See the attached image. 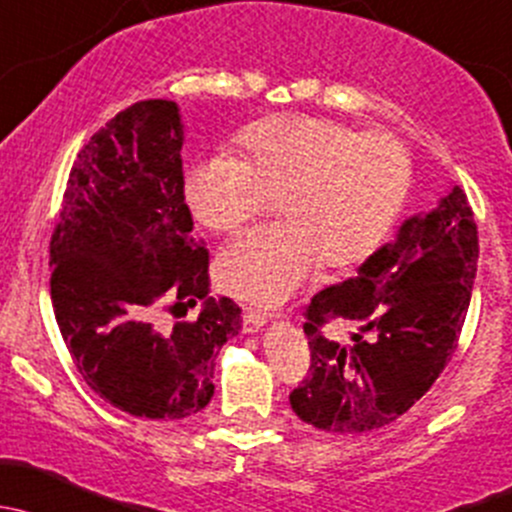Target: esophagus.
<instances>
[{
  "label": "esophagus",
  "instance_id": "obj_1",
  "mask_svg": "<svg viewBox=\"0 0 512 512\" xmlns=\"http://www.w3.org/2000/svg\"><path fill=\"white\" fill-rule=\"evenodd\" d=\"M263 325H266V313H258L251 308L244 310V333H258Z\"/></svg>",
  "mask_w": 512,
  "mask_h": 512
}]
</instances>
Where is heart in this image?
I'll list each match as a JSON object with an SVG mask.
<instances>
[{
	"label": "heart",
	"instance_id": "heart-1",
	"mask_svg": "<svg viewBox=\"0 0 512 512\" xmlns=\"http://www.w3.org/2000/svg\"><path fill=\"white\" fill-rule=\"evenodd\" d=\"M244 160L217 152L192 167L187 202L199 224L236 236L278 199L281 224L231 246L221 283L258 308L283 303L315 273L362 261L392 229L412 160L392 135H365L313 115H278L241 135Z\"/></svg>",
	"mask_w": 512,
	"mask_h": 512
}]
</instances>
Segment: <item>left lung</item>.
<instances>
[{"instance_id": "1", "label": "left lung", "mask_w": 512, "mask_h": 512, "mask_svg": "<svg viewBox=\"0 0 512 512\" xmlns=\"http://www.w3.org/2000/svg\"><path fill=\"white\" fill-rule=\"evenodd\" d=\"M478 263V226L461 187L407 219L355 278L305 305L310 367L291 392L315 429L362 434L414 407L458 345ZM333 327H350L335 341Z\"/></svg>"}]
</instances>
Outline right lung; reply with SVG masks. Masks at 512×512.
<instances>
[{"mask_svg": "<svg viewBox=\"0 0 512 512\" xmlns=\"http://www.w3.org/2000/svg\"><path fill=\"white\" fill-rule=\"evenodd\" d=\"M182 142L172 100H140L108 120L73 162L49 246L51 303L78 372L105 402L145 419L207 407L214 360L241 330L239 305L209 298ZM197 302L203 313L182 321Z\"/></svg>", "mask_w": 512, "mask_h": 512, "instance_id": "obj_1", "label": "right lung"}]
</instances>
